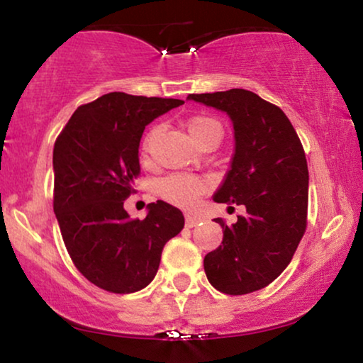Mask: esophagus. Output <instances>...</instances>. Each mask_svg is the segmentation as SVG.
I'll return each mask as SVG.
<instances>
[{
	"instance_id": "34e87169",
	"label": "esophagus",
	"mask_w": 363,
	"mask_h": 363,
	"mask_svg": "<svg viewBox=\"0 0 363 363\" xmlns=\"http://www.w3.org/2000/svg\"><path fill=\"white\" fill-rule=\"evenodd\" d=\"M200 221H201L200 216H195V215H186V216H185V225H186V228L196 226Z\"/></svg>"
}]
</instances>
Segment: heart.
I'll use <instances>...</instances> for the list:
<instances>
[{"label": "heart", "mask_w": 363, "mask_h": 363, "mask_svg": "<svg viewBox=\"0 0 363 363\" xmlns=\"http://www.w3.org/2000/svg\"><path fill=\"white\" fill-rule=\"evenodd\" d=\"M188 133L193 138V142L198 147H203L208 142L220 143L223 135L221 123L210 116H195L191 117L186 123ZM157 130L148 132L145 140L142 143L143 155H147L152 150V143L155 140ZM208 183L203 178L190 177V175H172L160 182L158 185V191L165 198L167 201L173 203L177 206L190 208L195 205L203 193L206 191Z\"/></svg>", "instance_id": "obj_1"}]
</instances>
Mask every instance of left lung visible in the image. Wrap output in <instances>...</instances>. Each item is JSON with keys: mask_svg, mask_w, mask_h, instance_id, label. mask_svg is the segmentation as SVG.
I'll list each match as a JSON object with an SVG mask.
<instances>
[{"mask_svg": "<svg viewBox=\"0 0 363 363\" xmlns=\"http://www.w3.org/2000/svg\"><path fill=\"white\" fill-rule=\"evenodd\" d=\"M190 101L226 112L235 153L216 203L245 205L246 215L223 228V242L203 261L210 284L231 296L259 291L289 264L306 231L309 170L286 113L245 89L190 94Z\"/></svg>", "mask_w": 363, "mask_h": 363, "instance_id": "obj_1", "label": "left lung"}]
</instances>
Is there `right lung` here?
I'll return each instance as SVG.
<instances>
[{"label": "right lung", "mask_w": 363, "mask_h": 363, "mask_svg": "<svg viewBox=\"0 0 363 363\" xmlns=\"http://www.w3.org/2000/svg\"><path fill=\"white\" fill-rule=\"evenodd\" d=\"M182 104L106 94L77 107L54 143V213L64 245L82 276L101 289L130 294L147 287L165 242L185 226L183 213L162 200L147 206L145 220L123 210L140 173L143 130Z\"/></svg>", "instance_id": "right-lung-1"}]
</instances>
